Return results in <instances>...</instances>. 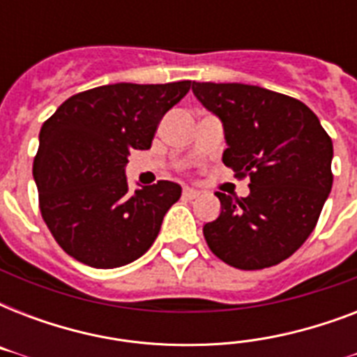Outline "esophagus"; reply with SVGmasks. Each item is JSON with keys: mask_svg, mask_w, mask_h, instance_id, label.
<instances>
[{"mask_svg": "<svg viewBox=\"0 0 357 357\" xmlns=\"http://www.w3.org/2000/svg\"><path fill=\"white\" fill-rule=\"evenodd\" d=\"M200 195V190L198 189H192V187H185L183 189V198H196V196Z\"/></svg>", "mask_w": 357, "mask_h": 357, "instance_id": "esophagus-1", "label": "esophagus"}]
</instances>
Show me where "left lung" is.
Returning <instances> with one entry per match:
<instances>
[{"instance_id": "1", "label": "left lung", "mask_w": 357, "mask_h": 357, "mask_svg": "<svg viewBox=\"0 0 357 357\" xmlns=\"http://www.w3.org/2000/svg\"><path fill=\"white\" fill-rule=\"evenodd\" d=\"M198 102L220 119L222 161L250 176V195L220 200L204 226L207 246L241 271L278 265L315 229L332 190L333 144L307 105L243 83H192Z\"/></svg>"}]
</instances>
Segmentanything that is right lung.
I'll list each match as a JSON object with an SVG mask.
<instances>
[{
  "label": "right lung",
  "instance_id": "right-lung-1",
  "mask_svg": "<svg viewBox=\"0 0 357 357\" xmlns=\"http://www.w3.org/2000/svg\"><path fill=\"white\" fill-rule=\"evenodd\" d=\"M114 83L68 98L38 135L33 162L44 222L59 246L94 268H116L148 252L181 187L157 181L129 192V151L148 150L161 119L189 92Z\"/></svg>",
  "mask_w": 357,
  "mask_h": 357
}]
</instances>
